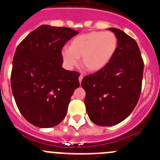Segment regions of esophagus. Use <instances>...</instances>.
Wrapping results in <instances>:
<instances>
[{"instance_id": "esophagus-1", "label": "esophagus", "mask_w": 160, "mask_h": 160, "mask_svg": "<svg viewBox=\"0 0 160 160\" xmlns=\"http://www.w3.org/2000/svg\"><path fill=\"white\" fill-rule=\"evenodd\" d=\"M82 78H83V75H82V74H81V75L79 76V78H78L79 82H80V83L82 82Z\"/></svg>"}]
</instances>
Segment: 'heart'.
<instances>
[{
    "mask_svg": "<svg viewBox=\"0 0 160 160\" xmlns=\"http://www.w3.org/2000/svg\"><path fill=\"white\" fill-rule=\"evenodd\" d=\"M118 46V38L111 31H93L79 35L70 42V48L62 51L63 62L68 69L82 62L89 71H98L111 60Z\"/></svg>",
    "mask_w": 160,
    "mask_h": 160,
    "instance_id": "1",
    "label": "heart"
}]
</instances>
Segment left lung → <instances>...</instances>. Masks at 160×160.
I'll use <instances>...</instances> for the list:
<instances>
[{
	"mask_svg": "<svg viewBox=\"0 0 160 160\" xmlns=\"http://www.w3.org/2000/svg\"><path fill=\"white\" fill-rule=\"evenodd\" d=\"M108 29L118 38L116 51L105 67L82 81L89 118L102 127L116 125L132 112L140 97L144 68L135 39L116 28Z\"/></svg>",
	"mask_w": 160,
	"mask_h": 160,
	"instance_id": "1",
	"label": "left lung"
}]
</instances>
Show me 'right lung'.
<instances>
[{
	"instance_id": "right-lung-1",
	"label": "right lung",
	"mask_w": 160,
	"mask_h": 160,
	"mask_svg": "<svg viewBox=\"0 0 160 160\" xmlns=\"http://www.w3.org/2000/svg\"><path fill=\"white\" fill-rule=\"evenodd\" d=\"M78 33L70 28L43 25L17 48L11 88L18 110L32 125L53 128L66 117L80 74L62 67V49Z\"/></svg>"
}]
</instances>
